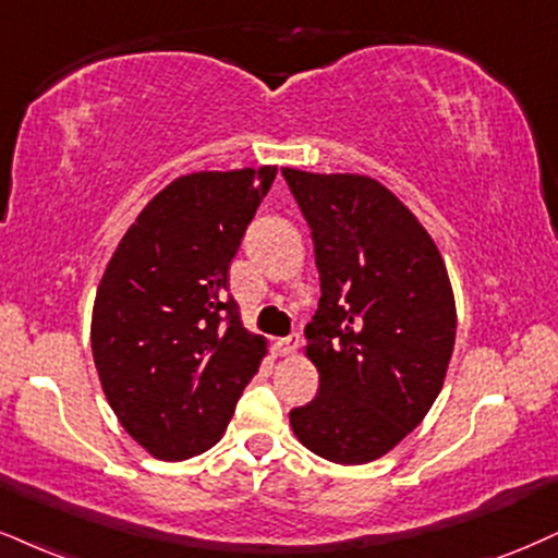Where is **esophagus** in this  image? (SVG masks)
Instances as JSON below:
<instances>
[{"instance_id":"34e87169","label":"esophagus","mask_w":558,"mask_h":558,"mask_svg":"<svg viewBox=\"0 0 558 558\" xmlns=\"http://www.w3.org/2000/svg\"><path fill=\"white\" fill-rule=\"evenodd\" d=\"M298 347H300V336L298 333H290V336H287V339L274 341L271 343V352H274V356H290V354L298 352Z\"/></svg>"}]
</instances>
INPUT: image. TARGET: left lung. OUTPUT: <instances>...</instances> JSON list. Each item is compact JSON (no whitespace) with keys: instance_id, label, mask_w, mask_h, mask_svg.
Listing matches in <instances>:
<instances>
[{"instance_id":"8db88e82","label":"left lung","mask_w":558,"mask_h":558,"mask_svg":"<svg viewBox=\"0 0 558 558\" xmlns=\"http://www.w3.org/2000/svg\"><path fill=\"white\" fill-rule=\"evenodd\" d=\"M313 232L320 302L305 328L318 396L294 435L341 465L383 458L426 416L456 347V298L435 240L375 178L281 168Z\"/></svg>"}]
</instances>
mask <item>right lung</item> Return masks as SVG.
I'll use <instances>...</instances> for the list:
<instances>
[{"label": "right lung", "mask_w": 558, "mask_h": 558, "mask_svg": "<svg viewBox=\"0 0 558 558\" xmlns=\"http://www.w3.org/2000/svg\"><path fill=\"white\" fill-rule=\"evenodd\" d=\"M277 168L202 170L149 202L108 260L93 307V360L123 429L149 456L219 442L266 339L245 331L227 271Z\"/></svg>", "instance_id": "obj_1"}]
</instances>
